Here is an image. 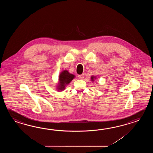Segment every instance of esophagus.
Here are the masks:
<instances>
[{
	"label": "esophagus",
	"mask_w": 153,
	"mask_h": 153,
	"mask_svg": "<svg viewBox=\"0 0 153 153\" xmlns=\"http://www.w3.org/2000/svg\"><path fill=\"white\" fill-rule=\"evenodd\" d=\"M78 78L80 79H82L83 78H84V74H81V75H78Z\"/></svg>",
	"instance_id": "obj_1"
}]
</instances>
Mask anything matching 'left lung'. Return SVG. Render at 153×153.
I'll use <instances>...</instances> for the list:
<instances>
[{
  "label": "left lung",
  "mask_w": 153,
  "mask_h": 153,
  "mask_svg": "<svg viewBox=\"0 0 153 153\" xmlns=\"http://www.w3.org/2000/svg\"><path fill=\"white\" fill-rule=\"evenodd\" d=\"M94 79H96V77H95V76H91V81H94Z\"/></svg>",
  "instance_id": "8db88e82"
}]
</instances>
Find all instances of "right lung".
<instances>
[{
	"label": "right lung",
	"instance_id": "right-lung-1",
	"mask_svg": "<svg viewBox=\"0 0 153 153\" xmlns=\"http://www.w3.org/2000/svg\"><path fill=\"white\" fill-rule=\"evenodd\" d=\"M74 78L75 75L69 73L67 71H62L59 76V84L57 87L58 91H63L65 89V86L69 84Z\"/></svg>",
	"mask_w": 153,
	"mask_h": 153
}]
</instances>
